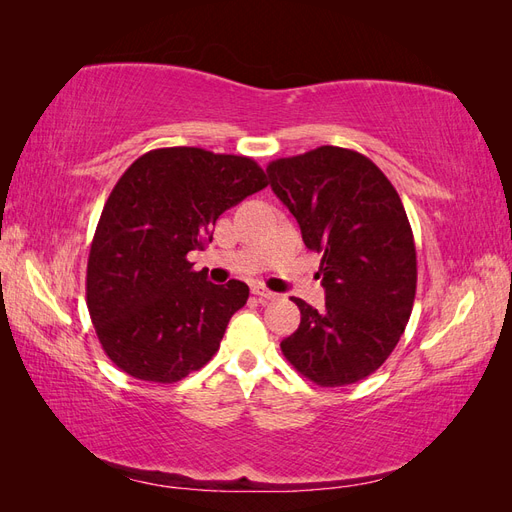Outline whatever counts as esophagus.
<instances>
[{"label": "esophagus", "instance_id": "1", "mask_svg": "<svg viewBox=\"0 0 512 512\" xmlns=\"http://www.w3.org/2000/svg\"><path fill=\"white\" fill-rule=\"evenodd\" d=\"M252 292L256 294V297H258L260 301H273V299H275V292L265 290V288H260V286H256Z\"/></svg>", "mask_w": 512, "mask_h": 512}]
</instances>
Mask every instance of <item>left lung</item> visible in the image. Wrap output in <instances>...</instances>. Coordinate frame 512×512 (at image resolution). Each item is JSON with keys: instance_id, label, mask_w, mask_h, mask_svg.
<instances>
[{"instance_id": "1", "label": "left lung", "mask_w": 512, "mask_h": 512, "mask_svg": "<svg viewBox=\"0 0 512 512\" xmlns=\"http://www.w3.org/2000/svg\"><path fill=\"white\" fill-rule=\"evenodd\" d=\"M271 190L322 254V312L303 299L282 352L318 386H346L389 359L412 314L416 247L401 198L363 153L324 145L267 166Z\"/></svg>"}]
</instances>
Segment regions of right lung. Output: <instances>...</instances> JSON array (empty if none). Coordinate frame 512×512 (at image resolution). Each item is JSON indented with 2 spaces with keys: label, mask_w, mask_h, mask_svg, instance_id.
I'll use <instances>...</instances> for the list:
<instances>
[{
  "label": "right lung",
  "mask_w": 512,
  "mask_h": 512,
  "mask_svg": "<svg viewBox=\"0 0 512 512\" xmlns=\"http://www.w3.org/2000/svg\"><path fill=\"white\" fill-rule=\"evenodd\" d=\"M269 181L252 158L198 147L147 151L121 175L102 209L87 260V307L121 371L173 384L218 352L228 320L250 297L194 271L220 215Z\"/></svg>",
  "instance_id": "1"
}]
</instances>
